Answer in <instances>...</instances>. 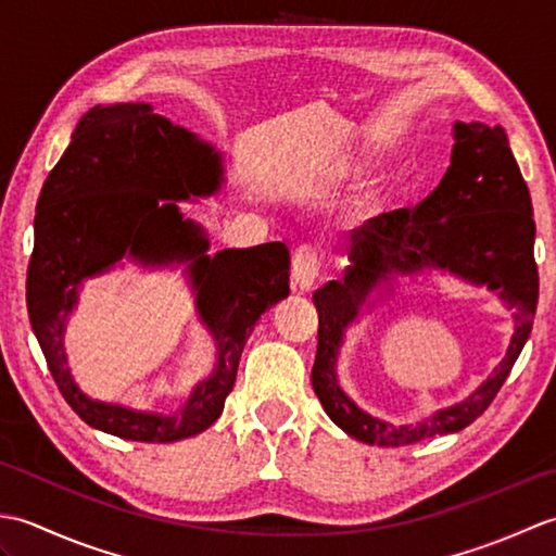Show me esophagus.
<instances>
[{
	"label": "esophagus",
	"instance_id": "34e87169",
	"mask_svg": "<svg viewBox=\"0 0 556 556\" xmlns=\"http://www.w3.org/2000/svg\"><path fill=\"white\" fill-rule=\"evenodd\" d=\"M317 275H320V255L313 245H299L293 253V267H291V287L293 291H308Z\"/></svg>",
	"mask_w": 556,
	"mask_h": 556
}]
</instances>
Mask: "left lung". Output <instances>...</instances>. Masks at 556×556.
Listing matches in <instances>:
<instances>
[{
	"mask_svg": "<svg viewBox=\"0 0 556 556\" xmlns=\"http://www.w3.org/2000/svg\"><path fill=\"white\" fill-rule=\"evenodd\" d=\"M454 140L440 186L413 210L384 212L365 224L353 241L344 279L327 281L313 293L320 317L313 389L327 416L365 444L404 446L468 428L497 396L533 329L540 287L533 203L509 138L502 126L456 122ZM432 266L500 290L515 311V337L493 377L468 400L416 426H392L358 409L338 387V346L377 286L388 285L394 274Z\"/></svg>",
	"mask_w": 556,
	"mask_h": 556,
	"instance_id": "8db88e82",
	"label": "left lung"
}]
</instances>
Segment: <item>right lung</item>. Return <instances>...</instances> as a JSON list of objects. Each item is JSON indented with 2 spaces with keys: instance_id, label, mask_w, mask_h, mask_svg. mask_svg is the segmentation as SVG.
<instances>
[{
  "instance_id": "1",
  "label": "right lung",
  "mask_w": 556,
  "mask_h": 556,
  "mask_svg": "<svg viewBox=\"0 0 556 556\" xmlns=\"http://www.w3.org/2000/svg\"><path fill=\"white\" fill-rule=\"evenodd\" d=\"M222 181V155L210 143L152 112L148 102H122L83 114L42 184L26 281L28 315L59 392L90 428L134 442H179L207 430L233 389L260 315L289 296L285 243L207 255L205 231L184 219L176 200L215 195ZM124 254L147 266L188 262L199 314L216 339V370L172 417L90 400L65 365V317L81 279Z\"/></svg>"
}]
</instances>
